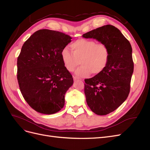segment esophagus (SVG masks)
<instances>
[{"instance_id":"34e87169","label":"esophagus","mask_w":150,"mask_h":150,"mask_svg":"<svg viewBox=\"0 0 150 150\" xmlns=\"http://www.w3.org/2000/svg\"><path fill=\"white\" fill-rule=\"evenodd\" d=\"M74 81H78V80H81V79H79L78 78H77V77H74Z\"/></svg>"}]
</instances>
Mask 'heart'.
Here are the masks:
<instances>
[{
	"mask_svg": "<svg viewBox=\"0 0 150 150\" xmlns=\"http://www.w3.org/2000/svg\"><path fill=\"white\" fill-rule=\"evenodd\" d=\"M70 47L72 52L67 48L62 50L61 59L69 72H73L79 65L80 61L82 66L76 71L77 76L87 77L91 73L98 75L108 65L110 51L106 44L82 38L72 42Z\"/></svg>",
	"mask_w": 150,
	"mask_h": 150,
	"instance_id": "1",
	"label": "heart"
}]
</instances>
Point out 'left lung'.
I'll return each instance as SVG.
<instances>
[{
    "label": "left lung",
    "mask_w": 150,
    "mask_h": 150,
    "mask_svg": "<svg viewBox=\"0 0 150 150\" xmlns=\"http://www.w3.org/2000/svg\"><path fill=\"white\" fill-rule=\"evenodd\" d=\"M106 44L110 51L108 65L101 74L84 80L86 102L93 112L106 115L128 98L134 69L132 47L120 30L106 25L83 35Z\"/></svg>",
    "instance_id": "left-lung-1"
}]
</instances>
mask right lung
<instances>
[{
	"label": "right lung",
	"instance_id": "add662e5",
	"mask_svg": "<svg viewBox=\"0 0 150 150\" xmlns=\"http://www.w3.org/2000/svg\"><path fill=\"white\" fill-rule=\"evenodd\" d=\"M71 39L61 32L40 29L22 47L17 63L18 83L25 101L38 112L52 115L64 107L73 78L61 52Z\"/></svg>",
	"mask_w": 150,
	"mask_h": 150
}]
</instances>
